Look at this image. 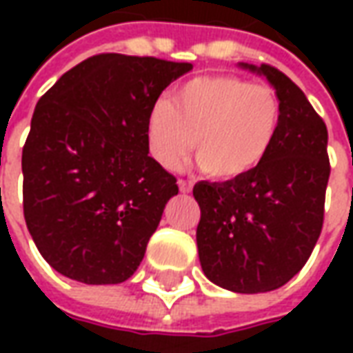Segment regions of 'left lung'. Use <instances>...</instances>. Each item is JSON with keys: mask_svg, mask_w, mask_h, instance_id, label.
Segmentation results:
<instances>
[{"mask_svg": "<svg viewBox=\"0 0 353 353\" xmlns=\"http://www.w3.org/2000/svg\"><path fill=\"white\" fill-rule=\"evenodd\" d=\"M189 64L98 54L35 105L22 149L24 219L57 272L88 285L138 270L176 177L149 157V119Z\"/></svg>", "mask_w": 353, "mask_h": 353, "instance_id": "left-lung-1", "label": "left lung"}]
</instances>
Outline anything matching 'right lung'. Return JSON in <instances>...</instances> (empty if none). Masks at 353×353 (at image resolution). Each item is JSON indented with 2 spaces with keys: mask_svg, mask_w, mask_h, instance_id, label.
<instances>
[{
  "mask_svg": "<svg viewBox=\"0 0 353 353\" xmlns=\"http://www.w3.org/2000/svg\"><path fill=\"white\" fill-rule=\"evenodd\" d=\"M253 73L263 68L240 64ZM280 115L257 166L225 183L200 181L202 272L234 293L281 288L310 257L323 227L327 128L299 88L276 87Z\"/></svg>",
  "mask_w": 353,
  "mask_h": 353,
  "instance_id": "add662e5",
  "label": "right lung"
}]
</instances>
